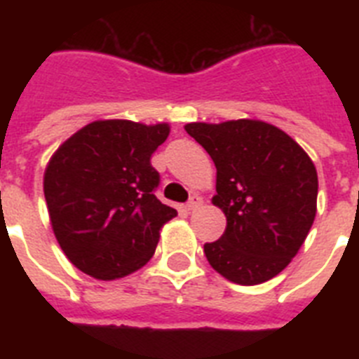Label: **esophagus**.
<instances>
[{"label":"esophagus","mask_w":359,"mask_h":359,"mask_svg":"<svg viewBox=\"0 0 359 359\" xmlns=\"http://www.w3.org/2000/svg\"><path fill=\"white\" fill-rule=\"evenodd\" d=\"M201 203H203L201 196L194 194V196H192V198L189 199V203H187V208H189V210H196V208H198V207H201Z\"/></svg>","instance_id":"34e87169"}]
</instances>
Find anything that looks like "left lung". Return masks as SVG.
<instances>
[{
	"mask_svg": "<svg viewBox=\"0 0 359 359\" xmlns=\"http://www.w3.org/2000/svg\"><path fill=\"white\" fill-rule=\"evenodd\" d=\"M217 169L212 203L226 215L219 241L205 244L217 273L241 286L273 278L286 268L316 215L318 176L297 142L261 120L187 123Z\"/></svg>",
	"mask_w": 359,
	"mask_h": 359,
	"instance_id": "obj_1",
	"label": "left lung"
}]
</instances>
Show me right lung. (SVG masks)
<instances>
[{"label":"right lung","mask_w":359,"mask_h":359,"mask_svg":"<svg viewBox=\"0 0 359 359\" xmlns=\"http://www.w3.org/2000/svg\"><path fill=\"white\" fill-rule=\"evenodd\" d=\"M167 123H88L57 149L44 170V198L57 243L73 266L115 280L147 264L160 228L177 212L154 196L160 174L152 152Z\"/></svg>","instance_id":"1"}]
</instances>
